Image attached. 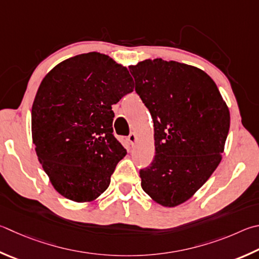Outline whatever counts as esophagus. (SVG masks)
<instances>
[{"label":"esophagus","mask_w":259,"mask_h":259,"mask_svg":"<svg viewBox=\"0 0 259 259\" xmlns=\"http://www.w3.org/2000/svg\"><path fill=\"white\" fill-rule=\"evenodd\" d=\"M128 140H129V143L134 146L136 143H137V135H136L135 133H131L128 136Z\"/></svg>","instance_id":"34e87169"}]
</instances>
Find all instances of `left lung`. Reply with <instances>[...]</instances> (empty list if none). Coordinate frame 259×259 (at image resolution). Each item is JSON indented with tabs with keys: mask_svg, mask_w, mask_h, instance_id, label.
<instances>
[{
	"mask_svg": "<svg viewBox=\"0 0 259 259\" xmlns=\"http://www.w3.org/2000/svg\"><path fill=\"white\" fill-rule=\"evenodd\" d=\"M129 70L154 122L155 157L139 172L142 188L157 204L175 207L219 166L230 112L213 79L198 68L155 59Z\"/></svg>",
	"mask_w": 259,
	"mask_h": 259,
	"instance_id": "left-lung-1",
	"label": "left lung"
}]
</instances>
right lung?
<instances>
[{
    "mask_svg": "<svg viewBox=\"0 0 259 259\" xmlns=\"http://www.w3.org/2000/svg\"><path fill=\"white\" fill-rule=\"evenodd\" d=\"M134 91L128 69L91 52L62 61L41 80L31 109L36 154L65 198L95 200L126 150L113 135L112 105Z\"/></svg>",
    "mask_w": 259,
    "mask_h": 259,
    "instance_id": "add662e5",
    "label": "right lung"
}]
</instances>
